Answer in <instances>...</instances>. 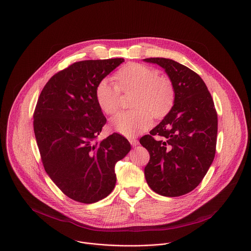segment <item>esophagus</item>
I'll use <instances>...</instances> for the list:
<instances>
[{
	"instance_id": "obj_1",
	"label": "esophagus",
	"mask_w": 251,
	"mask_h": 251,
	"mask_svg": "<svg viewBox=\"0 0 251 251\" xmlns=\"http://www.w3.org/2000/svg\"><path fill=\"white\" fill-rule=\"evenodd\" d=\"M129 142H130V144H131L133 147H136V146L139 145V141H138L137 139H134V138H133V139H132V138L129 139Z\"/></svg>"
}]
</instances>
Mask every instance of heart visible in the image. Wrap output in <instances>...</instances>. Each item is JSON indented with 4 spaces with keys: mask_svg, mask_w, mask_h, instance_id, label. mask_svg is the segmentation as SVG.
I'll list each match as a JSON object with an SVG mask.
<instances>
[{
    "mask_svg": "<svg viewBox=\"0 0 251 251\" xmlns=\"http://www.w3.org/2000/svg\"><path fill=\"white\" fill-rule=\"evenodd\" d=\"M115 81L101 79L96 89V99L100 109L112 115L120 103V92L133 94L130 107L133 110L121 112L110 121L111 128L125 136L135 137L147 131L155 119L165 117L172 110L176 90L172 79L151 68L138 63H129L113 75Z\"/></svg>",
    "mask_w": 251,
    "mask_h": 251,
    "instance_id": "1",
    "label": "heart"
}]
</instances>
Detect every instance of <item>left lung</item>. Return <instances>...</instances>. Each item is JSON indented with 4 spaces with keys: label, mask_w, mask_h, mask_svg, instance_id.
I'll return each mask as SVG.
<instances>
[{
    "label": "left lung",
    "mask_w": 251,
    "mask_h": 251,
    "mask_svg": "<svg viewBox=\"0 0 251 251\" xmlns=\"http://www.w3.org/2000/svg\"><path fill=\"white\" fill-rule=\"evenodd\" d=\"M172 79L175 104L162 121L140 143L150 152L147 183L155 193L177 197L195 189L206 176L216 152L218 115L199 75L172 59L147 58ZM163 139L155 140L153 136Z\"/></svg>",
    "instance_id": "obj_1"
}]
</instances>
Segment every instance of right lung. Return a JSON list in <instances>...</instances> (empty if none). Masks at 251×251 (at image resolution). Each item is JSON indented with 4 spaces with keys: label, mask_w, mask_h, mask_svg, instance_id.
I'll list each match as a JSON object with an SVG mask.
<instances>
[{
    "label": "right lung",
    "mask_w": 251,
    "mask_h": 251,
    "mask_svg": "<svg viewBox=\"0 0 251 251\" xmlns=\"http://www.w3.org/2000/svg\"><path fill=\"white\" fill-rule=\"evenodd\" d=\"M123 62H75L47 81L37 100L33 129L44 170L76 202L92 204L107 197L116 183L115 164L131 150L117 133L96 141L106 123L97 86Z\"/></svg>",
    "instance_id": "add662e5"
}]
</instances>
